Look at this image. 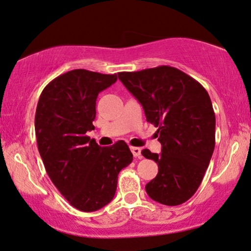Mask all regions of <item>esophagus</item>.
<instances>
[{"label": "esophagus", "instance_id": "34e87169", "mask_svg": "<svg viewBox=\"0 0 251 251\" xmlns=\"http://www.w3.org/2000/svg\"><path fill=\"white\" fill-rule=\"evenodd\" d=\"M130 151H132L133 155L135 156V158H138V159H141V158H142V154H141V149H140V148L132 147V148H130Z\"/></svg>", "mask_w": 251, "mask_h": 251}]
</instances>
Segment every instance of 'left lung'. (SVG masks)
<instances>
[{
  "label": "left lung",
  "instance_id": "8db88e82",
  "mask_svg": "<svg viewBox=\"0 0 251 251\" xmlns=\"http://www.w3.org/2000/svg\"><path fill=\"white\" fill-rule=\"evenodd\" d=\"M118 78L142 104L147 121L158 127L161 153L142 151L159 167L145 186L148 195L168 206L185 203L200 187L215 147V114L207 91L166 65L121 72Z\"/></svg>",
  "mask_w": 251,
  "mask_h": 251
}]
</instances>
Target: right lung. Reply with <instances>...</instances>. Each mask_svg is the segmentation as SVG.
<instances>
[{"label": "right lung", "mask_w": 251, "mask_h": 251, "mask_svg": "<svg viewBox=\"0 0 251 251\" xmlns=\"http://www.w3.org/2000/svg\"><path fill=\"white\" fill-rule=\"evenodd\" d=\"M117 81V74L73 70L54 78L37 104L35 130L39 154L56 188L82 212L110 203L118 174L133 161L124 141L101 148L85 135L95 129L99 92Z\"/></svg>", "instance_id": "add662e5"}]
</instances>
